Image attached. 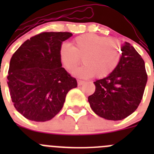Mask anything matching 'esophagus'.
<instances>
[{
  "label": "esophagus",
  "mask_w": 154,
  "mask_h": 154,
  "mask_svg": "<svg viewBox=\"0 0 154 154\" xmlns=\"http://www.w3.org/2000/svg\"><path fill=\"white\" fill-rule=\"evenodd\" d=\"M85 81H82V80H78V85L79 86H80V85H83L84 83H85Z\"/></svg>",
  "instance_id": "1"
}]
</instances>
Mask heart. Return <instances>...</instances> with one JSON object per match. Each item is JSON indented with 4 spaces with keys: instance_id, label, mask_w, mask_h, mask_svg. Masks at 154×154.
Returning a JSON list of instances; mask_svg holds the SVG:
<instances>
[{
    "instance_id": "obj_1",
    "label": "heart",
    "mask_w": 154,
    "mask_h": 154,
    "mask_svg": "<svg viewBox=\"0 0 154 154\" xmlns=\"http://www.w3.org/2000/svg\"><path fill=\"white\" fill-rule=\"evenodd\" d=\"M58 58L69 71L75 69L82 60L84 65L73 74L82 78L103 79L116 69L121 58V50L116 41L95 34L88 33L76 37L72 48L62 44L58 49Z\"/></svg>"
}]
</instances>
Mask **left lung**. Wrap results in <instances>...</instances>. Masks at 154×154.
Instances as JSON below:
<instances>
[{
	"mask_svg": "<svg viewBox=\"0 0 154 154\" xmlns=\"http://www.w3.org/2000/svg\"><path fill=\"white\" fill-rule=\"evenodd\" d=\"M120 62L109 76L96 80V90L88 97L93 112L109 120H121L139 106L147 82L145 63L130 43L121 47Z\"/></svg>",
	"mask_w": 154,
	"mask_h": 154,
	"instance_id": "obj_1",
	"label": "left lung"
}]
</instances>
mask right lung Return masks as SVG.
I'll list each match as a JSON object with an SVG mask.
<instances>
[{
	"mask_svg": "<svg viewBox=\"0 0 154 154\" xmlns=\"http://www.w3.org/2000/svg\"><path fill=\"white\" fill-rule=\"evenodd\" d=\"M70 32H42L31 37L14 53L8 85L17 112L26 119L45 122L63 107L66 95L77 81L66 72L58 58L62 42Z\"/></svg>",
	"mask_w": 154,
	"mask_h": 154,
	"instance_id": "right-lung-1",
	"label": "right lung"
}]
</instances>
